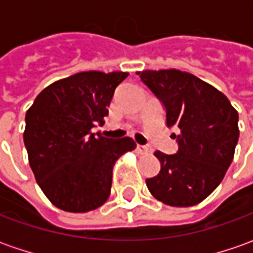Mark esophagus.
Listing matches in <instances>:
<instances>
[{
	"label": "esophagus",
	"instance_id": "34e87169",
	"mask_svg": "<svg viewBox=\"0 0 253 253\" xmlns=\"http://www.w3.org/2000/svg\"><path fill=\"white\" fill-rule=\"evenodd\" d=\"M136 152H138L139 155H149V153H151V149H149L148 146H145V145H136Z\"/></svg>",
	"mask_w": 253,
	"mask_h": 253
}]
</instances>
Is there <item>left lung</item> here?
<instances>
[{
	"label": "left lung",
	"instance_id": "8db88e82",
	"mask_svg": "<svg viewBox=\"0 0 253 253\" xmlns=\"http://www.w3.org/2000/svg\"><path fill=\"white\" fill-rule=\"evenodd\" d=\"M143 83L159 98L179 151H156L161 171L146 186L156 200L171 207H190L207 199L222 181L238 143V112L211 84L187 72L143 70Z\"/></svg>",
	"mask_w": 253,
	"mask_h": 253
}]
</instances>
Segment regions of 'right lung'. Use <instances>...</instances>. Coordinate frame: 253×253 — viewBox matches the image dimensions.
<instances>
[{"instance_id": "1", "label": "right lung", "mask_w": 253, "mask_h": 253, "mask_svg": "<svg viewBox=\"0 0 253 253\" xmlns=\"http://www.w3.org/2000/svg\"><path fill=\"white\" fill-rule=\"evenodd\" d=\"M124 72H82L47 85L25 117L24 142L35 179L57 209L87 212L111 193L112 168L136 143L95 136Z\"/></svg>"}]
</instances>
